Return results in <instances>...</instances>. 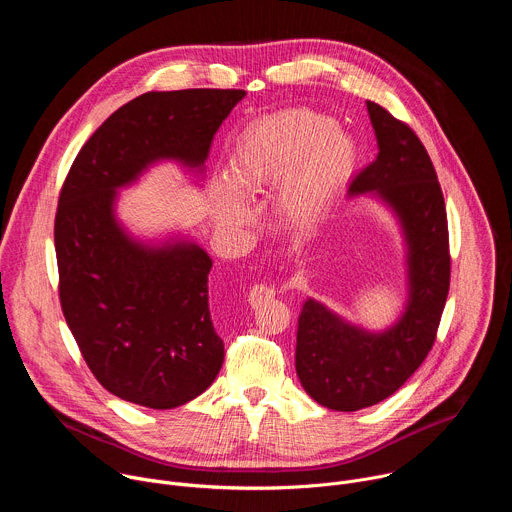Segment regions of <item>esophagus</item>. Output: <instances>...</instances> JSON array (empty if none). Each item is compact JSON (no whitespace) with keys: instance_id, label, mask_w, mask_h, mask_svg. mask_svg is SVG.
<instances>
[{"instance_id":"obj_1","label":"esophagus","mask_w":512,"mask_h":512,"mask_svg":"<svg viewBox=\"0 0 512 512\" xmlns=\"http://www.w3.org/2000/svg\"><path fill=\"white\" fill-rule=\"evenodd\" d=\"M275 296V291L269 287V285H265V283H257V285H253L251 287V294H249V302H251V306H261L263 302H267V300H271Z\"/></svg>"}]
</instances>
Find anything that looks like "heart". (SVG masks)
Instances as JSON below:
<instances>
[{
  "label": "heart",
  "mask_w": 512,
  "mask_h": 512,
  "mask_svg": "<svg viewBox=\"0 0 512 512\" xmlns=\"http://www.w3.org/2000/svg\"><path fill=\"white\" fill-rule=\"evenodd\" d=\"M358 166V145L330 115L291 109L249 123L235 139L229 178L212 182L218 223L245 231L255 223L249 200L275 186V212L291 227L318 223Z\"/></svg>",
  "instance_id": "b5f03b06"
}]
</instances>
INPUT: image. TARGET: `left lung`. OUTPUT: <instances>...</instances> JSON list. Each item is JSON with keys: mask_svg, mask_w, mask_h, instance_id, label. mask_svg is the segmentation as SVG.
<instances>
[{"mask_svg": "<svg viewBox=\"0 0 512 512\" xmlns=\"http://www.w3.org/2000/svg\"><path fill=\"white\" fill-rule=\"evenodd\" d=\"M379 154L348 186V196L379 198L405 239L407 304L399 320L369 332L308 298L298 320L296 371L306 393L334 411H358L391 397L425 360L450 291L444 194L415 131L367 101Z\"/></svg>", "mask_w": 512, "mask_h": 512, "instance_id": "8db88e82", "label": "left lung"}]
</instances>
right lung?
<instances>
[{
  "label": "right lung",
  "instance_id": "right-lung-1",
  "mask_svg": "<svg viewBox=\"0 0 512 512\" xmlns=\"http://www.w3.org/2000/svg\"><path fill=\"white\" fill-rule=\"evenodd\" d=\"M237 89L145 93L83 145L58 198L54 247L66 324L95 379L115 397L174 409L204 393L225 360L208 310L212 259L188 239L131 237L117 190L172 160L202 174Z\"/></svg>",
  "mask_w": 512,
  "mask_h": 512
}]
</instances>
